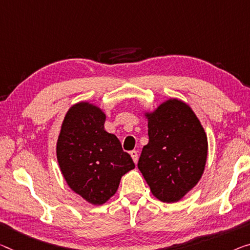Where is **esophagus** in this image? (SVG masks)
Masks as SVG:
<instances>
[{
  "instance_id": "obj_1",
  "label": "esophagus",
  "mask_w": 250,
  "mask_h": 250,
  "mask_svg": "<svg viewBox=\"0 0 250 250\" xmlns=\"http://www.w3.org/2000/svg\"><path fill=\"white\" fill-rule=\"evenodd\" d=\"M129 154H130V156H132V159H133V161H134V163H137V161H138V154H137V151H135V149H134V151H130V152H129Z\"/></svg>"
}]
</instances>
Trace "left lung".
Wrapping results in <instances>:
<instances>
[{"instance_id":"8db88e82","label":"left lung","mask_w":250,"mask_h":250,"mask_svg":"<svg viewBox=\"0 0 250 250\" xmlns=\"http://www.w3.org/2000/svg\"><path fill=\"white\" fill-rule=\"evenodd\" d=\"M148 117V143L137 167L152 193L163 202H176L200 180L208 141L200 122L187 104L163 103Z\"/></svg>"}]
</instances>
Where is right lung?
I'll return each instance as SVG.
<instances>
[{
	"label": "right lung",
	"instance_id": "right-lung-1",
	"mask_svg": "<svg viewBox=\"0 0 250 250\" xmlns=\"http://www.w3.org/2000/svg\"><path fill=\"white\" fill-rule=\"evenodd\" d=\"M105 114L88 103L68 110L57 142V159L68 186L93 205L113 197L121 178L135 167L118 138L104 128Z\"/></svg>",
	"mask_w": 250,
	"mask_h": 250
}]
</instances>
